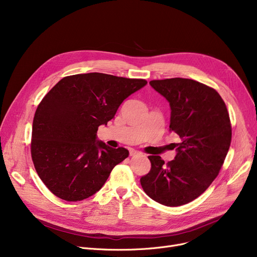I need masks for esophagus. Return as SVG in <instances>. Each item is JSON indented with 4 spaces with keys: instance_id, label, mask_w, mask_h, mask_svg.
<instances>
[{
    "instance_id": "esophagus-1",
    "label": "esophagus",
    "mask_w": 257,
    "mask_h": 257,
    "mask_svg": "<svg viewBox=\"0 0 257 257\" xmlns=\"http://www.w3.org/2000/svg\"><path fill=\"white\" fill-rule=\"evenodd\" d=\"M139 154H141V152L134 150V149H130V155L131 156H136V155H139Z\"/></svg>"
}]
</instances>
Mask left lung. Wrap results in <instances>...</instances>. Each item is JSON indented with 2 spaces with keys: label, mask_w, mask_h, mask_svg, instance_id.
I'll list each match as a JSON object with an SVG mask.
<instances>
[{
  "label": "left lung",
  "mask_w": 257,
  "mask_h": 257,
  "mask_svg": "<svg viewBox=\"0 0 257 257\" xmlns=\"http://www.w3.org/2000/svg\"><path fill=\"white\" fill-rule=\"evenodd\" d=\"M150 85L171 107L170 131L181 142L165 165L151 155V170L141 178L145 193L166 206H180L203 194L219 175L231 143L227 107L218 91L184 78L152 80Z\"/></svg>",
  "instance_id": "left-lung-1"
}]
</instances>
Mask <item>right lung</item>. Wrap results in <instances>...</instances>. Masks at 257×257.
<instances>
[{
  "mask_svg": "<svg viewBox=\"0 0 257 257\" xmlns=\"http://www.w3.org/2000/svg\"><path fill=\"white\" fill-rule=\"evenodd\" d=\"M146 84L144 79L78 74L62 78L46 94L33 119L31 156L39 178L54 195L76 202L101 190L129 151L99 141L98 128Z\"/></svg>",
  "mask_w": 257,
  "mask_h": 257,
  "instance_id": "right-lung-1",
  "label": "right lung"
}]
</instances>
